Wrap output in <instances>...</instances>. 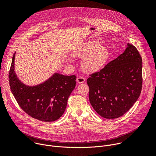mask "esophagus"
<instances>
[{
    "instance_id": "obj_1",
    "label": "esophagus",
    "mask_w": 156,
    "mask_h": 156,
    "mask_svg": "<svg viewBox=\"0 0 156 156\" xmlns=\"http://www.w3.org/2000/svg\"><path fill=\"white\" fill-rule=\"evenodd\" d=\"M85 81V78L82 77V76H80L78 78H77L76 79V81L78 83H84Z\"/></svg>"
}]
</instances>
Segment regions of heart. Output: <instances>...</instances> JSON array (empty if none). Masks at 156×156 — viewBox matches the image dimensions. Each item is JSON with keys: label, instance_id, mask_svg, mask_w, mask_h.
Wrapping results in <instances>:
<instances>
[{"label": "heart", "instance_id": "heart-1", "mask_svg": "<svg viewBox=\"0 0 156 156\" xmlns=\"http://www.w3.org/2000/svg\"><path fill=\"white\" fill-rule=\"evenodd\" d=\"M76 57L83 59L81 67L87 73H95L104 67L110 59L108 48L101 46L96 41H90L81 45L74 53Z\"/></svg>", "mask_w": 156, "mask_h": 156}]
</instances>
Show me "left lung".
Returning a JSON list of instances; mask_svg holds the SVG:
<instances>
[{
    "label": "left lung",
    "instance_id": "1",
    "mask_svg": "<svg viewBox=\"0 0 156 156\" xmlns=\"http://www.w3.org/2000/svg\"><path fill=\"white\" fill-rule=\"evenodd\" d=\"M142 61L137 48L127 43L125 51L87 79L89 100L107 119L124 115L139 98L142 85Z\"/></svg>",
    "mask_w": 156,
    "mask_h": 156
}]
</instances>
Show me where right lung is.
I'll use <instances>...</instances> for the list:
<instances>
[{"label":"right lung","mask_w":156,"mask_h":156,"mask_svg":"<svg viewBox=\"0 0 156 156\" xmlns=\"http://www.w3.org/2000/svg\"><path fill=\"white\" fill-rule=\"evenodd\" d=\"M14 54L9 73L11 91L19 105L27 114L43 122H53L65 112L68 99L76 86L75 75L55 73L42 83L27 86L20 81L14 71Z\"/></svg>","instance_id":"1"}]
</instances>
